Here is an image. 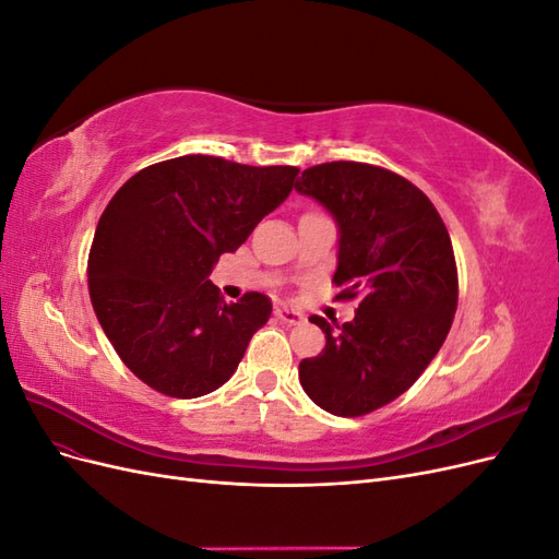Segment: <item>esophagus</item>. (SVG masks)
I'll return each mask as SVG.
<instances>
[{
    "label": "esophagus",
    "mask_w": 559,
    "mask_h": 559,
    "mask_svg": "<svg viewBox=\"0 0 559 559\" xmlns=\"http://www.w3.org/2000/svg\"><path fill=\"white\" fill-rule=\"evenodd\" d=\"M275 317L282 321V324H289V326H296L302 321V314L298 310H292V308H277Z\"/></svg>",
    "instance_id": "esophagus-1"
}]
</instances>
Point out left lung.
I'll list each match as a JSON object with an SVG mask.
<instances>
[{
  "label": "left lung",
  "instance_id": "8db88e82",
  "mask_svg": "<svg viewBox=\"0 0 559 559\" xmlns=\"http://www.w3.org/2000/svg\"><path fill=\"white\" fill-rule=\"evenodd\" d=\"M296 191L317 198L341 226L333 284L357 300L352 321H310L326 347L302 359L306 394L331 415L361 417L417 382L445 343L460 300L448 228L433 202L380 165L333 160L308 167Z\"/></svg>",
  "mask_w": 559,
  "mask_h": 559
}]
</instances>
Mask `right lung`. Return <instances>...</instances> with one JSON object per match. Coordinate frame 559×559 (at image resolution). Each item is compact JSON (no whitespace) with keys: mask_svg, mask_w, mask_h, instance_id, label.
I'll use <instances>...</instances> for the list:
<instances>
[{"mask_svg":"<svg viewBox=\"0 0 559 559\" xmlns=\"http://www.w3.org/2000/svg\"><path fill=\"white\" fill-rule=\"evenodd\" d=\"M298 177L294 165L253 167L179 156L144 167L109 200L88 253L99 326L144 384L173 399L222 386L273 312L249 292L226 306L207 280Z\"/></svg>","mask_w":559,"mask_h":559,"instance_id":"add662e5","label":"right lung"}]
</instances>
